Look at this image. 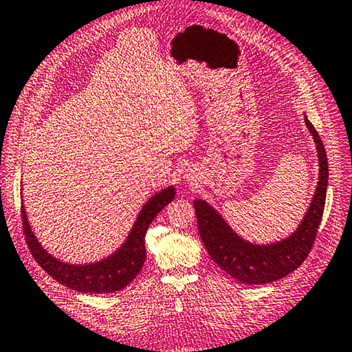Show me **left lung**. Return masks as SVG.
Returning a JSON list of instances; mask_svg holds the SVG:
<instances>
[{"mask_svg": "<svg viewBox=\"0 0 352 352\" xmlns=\"http://www.w3.org/2000/svg\"><path fill=\"white\" fill-rule=\"evenodd\" d=\"M305 125L318 149L319 182L305 217L287 238L267 244L252 243L239 236L213 206L201 198L194 199L198 232L206 250L227 274L241 284L261 285L285 278L304 263L311 250L325 208L328 158L318 131L307 116Z\"/></svg>", "mask_w": 352, "mask_h": 352, "instance_id": "8db88e82", "label": "left lung"}]
</instances>
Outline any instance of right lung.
Here are the masks:
<instances>
[{"label": "right lung", "mask_w": 352, "mask_h": 352, "mask_svg": "<svg viewBox=\"0 0 352 352\" xmlns=\"http://www.w3.org/2000/svg\"><path fill=\"white\" fill-rule=\"evenodd\" d=\"M174 184L157 192L143 204L128 236L120 247H117L113 253H109L105 258L85 264L65 263V261H60L54 254L48 253L32 230L29 217H27L23 204L21 208H23V227L27 245H29L36 263L59 284L80 293L119 292L122 288H125L142 270L144 259H146L144 235H146L148 227L154 221L157 213L164 209V206L174 201Z\"/></svg>", "instance_id": "right-lung-1"}]
</instances>
